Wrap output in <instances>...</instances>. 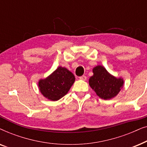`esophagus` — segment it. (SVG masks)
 I'll return each mask as SVG.
<instances>
[{
    "label": "esophagus",
    "instance_id": "1",
    "mask_svg": "<svg viewBox=\"0 0 147 147\" xmlns=\"http://www.w3.org/2000/svg\"><path fill=\"white\" fill-rule=\"evenodd\" d=\"M80 80H84V81H86V79H87V78H86V76H80V77L79 78Z\"/></svg>",
    "mask_w": 147,
    "mask_h": 147
}]
</instances>
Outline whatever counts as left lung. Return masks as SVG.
Returning <instances> with one entry per match:
<instances>
[{
  "instance_id": "obj_1",
  "label": "left lung",
  "mask_w": 147,
  "mask_h": 147,
  "mask_svg": "<svg viewBox=\"0 0 147 147\" xmlns=\"http://www.w3.org/2000/svg\"><path fill=\"white\" fill-rule=\"evenodd\" d=\"M92 71L93 76L90 78L89 85L102 99L110 100L116 97L123 88V78L112 75L104 66H96Z\"/></svg>"
}]
</instances>
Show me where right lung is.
Segmentation results:
<instances>
[{
    "label": "right lung",
    "instance_id": "add662e5",
    "mask_svg": "<svg viewBox=\"0 0 147 147\" xmlns=\"http://www.w3.org/2000/svg\"><path fill=\"white\" fill-rule=\"evenodd\" d=\"M75 80V76L69 70L59 66L47 78L40 79L38 87L45 98L57 101L67 94Z\"/></svg>",
    "mask_w": 147,
    "mask_h": 147
}]
</instances>
